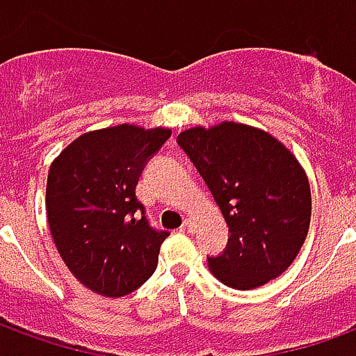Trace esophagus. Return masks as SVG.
I'll return each mask as SVG.
<instances>
[{
	"label": "esophagus",
	"instance_id": "obj_1",
	"mask_svg": "<svg viewBox=\"0 0 356 356\" xmlns=\"http://www.w3.org/2000/svg\"><path fill=\"white\" fill-rule=\"evenodd\" d=\"M181 229L186 232H191L193 231V221H191V219H185V223H183V227H181Z\"/></svg>",
	"mask_w": 356,
	"mask_h": 356
}]
</instances>
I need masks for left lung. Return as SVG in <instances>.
I'll return each instance as SVG.
<instances>
[{
  "label": "left lung",
  "mask_w": 356,
  "mask_h": 356,
  "mask_svg": "<svg viewBox=\"0 0 356 356\" xmlns=\"http://www.w3.org/2000/svg\"><path fill=\"white\" fill-rule=\"evenodd\" d=\"M177 143L231 232L223 254L208 257L216 278L254 290L282 275L311 223V188L296 156L273 135L234 122L186 129Z\"/></svg>",
  "instance_id": "1"
}]
</instances>
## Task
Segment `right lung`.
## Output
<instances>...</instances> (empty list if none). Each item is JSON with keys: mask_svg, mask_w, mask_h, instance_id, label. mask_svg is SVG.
I'll list each match as a JSON object with an SVG mask.
<instances>
[{"mask_svg": "<svg viewBox=\"0 0 356 356\" xmlns=\"http://www.w3.org/2000/svg\"><path fill=\"white\" fill-rule=\"evenodd\" d=\"M170 137L163 127L122 124L83 133L51 163V236L70 273L95 293L122 298L154 273L170 232L150 227L135 186Z\"/></svg>", "mask_w": 356, "mask_h": 356, "instance_id": "1", "label": "right lung"}]
</instances>
